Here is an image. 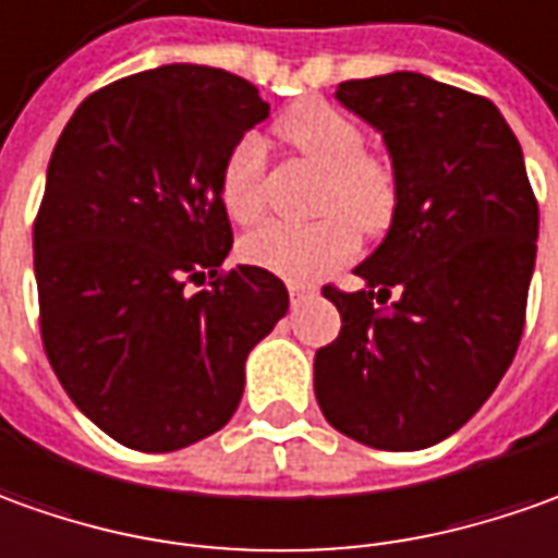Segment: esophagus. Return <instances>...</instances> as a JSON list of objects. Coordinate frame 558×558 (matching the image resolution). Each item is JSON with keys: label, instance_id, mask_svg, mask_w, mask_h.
<instances>
[{"label": "esophagus", "instance_id": "1", "mask_svg": "<svg viewBox=\"0 0 558 558\" xmlns=\"http://www.w3.org/2000/svg\"><path fill=\"white\" fill-rule=\"evenodd\" d=\"M287 290H290V299L295 302H302L305 295H311V287H305V283H287Z\"/></svg>", "mask_w": 558, "mask_h": 558}]
</instances>
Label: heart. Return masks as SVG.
<instances>
[{
	"label": "heart",
	"mask_w": 558,
	"mask_h": 558,
	"mask_svg": "<svg viewBox=\"0 0 558 558\" xmlns=\"http://www.w3.org/2000/svg\"><path fill=\"white\" fill-rule=\"evenodd\" d=\"M280 143L324 170L317 214L308 226L263 222L244 234L241 256L280 278L314 280L342 265L357 234L373 238L388 229L397 214V173L381 155L363 149V131L336 106L302 100L275 124ZM219 201L226 214L247 226L265 210V149L259 136H241L219 170Z\"/></svg>",
	"instance_id": "heart-1"
}]
</instances>
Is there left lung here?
Returning a JSON list of instances; mask_svg holds the SVG:
<instances>
[{
    "label": "left lung",
    "mask_w": 558,
    "mask_h": 558,
    "mask_svg": "<svg viewBox=\"0 0 558 558\" xmlns=\"http://www.w3.org/2000/svg\"><path fill=\"white\" fill-rule=\"evenodd\" d=\"M336 100L381 131L400 201L354 268L366 287H324L342 329L314 354V393L344 437L415 452L468 424L513 363L537 201L519 140L480 94L390 72L342 82Z\"/></svg>",
    "instance_id": "1"
}]
</instances>
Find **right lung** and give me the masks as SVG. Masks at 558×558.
Returning a JSON list of instances; mask_svg holds the SVG:
<instances>
[{
	"label": "right lung",
	"mask_w": 558,
	"mask_h": 558,
	"mask_svg": "<svg viewBox=\"0 0 558 558\" xmlns=\"http://www.w3.org/2000/svg\"><path fill=\"white\" fill-rule=\"evenodd\" d=\"M263 119L247 78L170 63L94 90L51 151L33 226L41 344L72 403L128 449L177 452L226 427L247 354L290 308L271 271H222L219 170Z\"/></svg>",
	"instance_id": "right-lung-1"
}]
</instances>
